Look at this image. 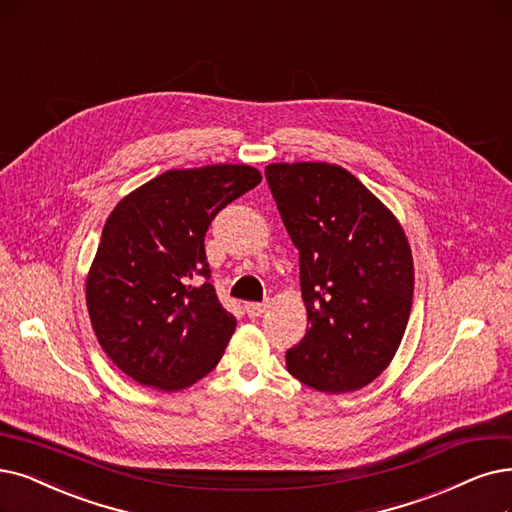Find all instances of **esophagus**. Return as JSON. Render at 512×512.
<instances>
[{"mask_svg": "<svg viewBox=\"0 0 512 512\" xmlns=\"http://www.w3.org/2000/svg\"><path fill=\"white\" fill-rule=\"evenodd\" d=\"M245 313H248V317H252V319H256V317H260L264 311H267V304H262V302H245Z\"/></svg>", "mask_w": 512, "mask_h": 512, "instance_id": "34e87169", "label": "esophagus"}]
</instances>
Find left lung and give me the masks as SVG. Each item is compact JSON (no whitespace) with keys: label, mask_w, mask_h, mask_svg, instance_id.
Masks as SVG:
<instances>
[{"label":"left lung","mask_w":512,"mask_h":512,"mask_svg":"<svg viewBox=\"0 0 512 512\" xmlns=\"http://www.w3.org/2000/svg\"><path fill=\"white\" fill-rule=\"evenodd\" d=\"M300 254L309 315L285 353L288 372L323 393L376 380L395 357L414 298V260L397 218L332 163H271L264 170Z\"/></svg>","instance_id":"1"}]
</instances>
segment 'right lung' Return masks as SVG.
<instances>
[{"instance_id":"right-lung-1","label":"right lung","mask_w":512,"mask_h":512,"mask_svg":"<svg viewBox=\"0 0 512 512\" xmlns=\"http://www.w3.org/2000/svg\"><path fill=\"white\" fill-rule=\"evenodd\" d=\"M260 180L256 168L233 163L170 170L107 218L86 281L88 313L102 349L138 384L180 391L224 355L235 317L208 281L203 239L216 214Z\"/></svg>"}]
</instances>
